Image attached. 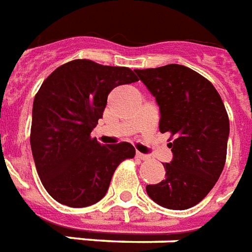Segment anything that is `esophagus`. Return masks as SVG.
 Segmentation results:
<instances>
[{
  "label": "esophagus",
  "mask_w": 252,
  "mask_h": 252,
  "mask_svg": "<svg viewBox=\"0 0 252 252\" xmlns=\"http://www.w3.org/2000/svg\"><path fill=\"white\" fill-rule=\"evenodd\" d=\"M136 158H137V159H140V160H148V159H150V156H148V155L141 154V152H139V151L136 152Z\"/></svg>",
  "instance_id": "esophagus-1"
}]
</instances>
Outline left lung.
Returning a JSON list of instances; mask_svg holds the SVG:
<instances>
[{"mask_svg": "<svg viewBox=\"0 0 252 252\" xmlns=\"http://www.w3.org/2000/svg\"><path fill=\"white\" fill-rule=\"evenodd\" d=\"M160 107L159 129L169 132L173 154L165 179L147 186L148 196L169 210L196 206L211 191L227 156L230 121L220 94L184 65L135 69Z\"/></svg>", "mask_w": 252, "mask_h": 252, "instance_id": "8db88e82", "label": "left lung"}]
</instances>
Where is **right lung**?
Listing matches in <instances>:
<instances>
[{"label":"right lung","mask_w":252,"mask_h":252,"mask_svg":"<svg viewBox=\"0 0 252 252\" xmlns=\"http://www.w3.org/2000/svg\"><path fill=\"white\" fill-rule=\"evenodd\" d=\"M137 80L126 66L91 60L69 61L44 80L33 101L31 147L41 183L55 200L74 208L97 203L117 165L135 156L129 143L101 145L91 132L112 89Z\"/></svg>","instance_id":"1"}]
</instances>
